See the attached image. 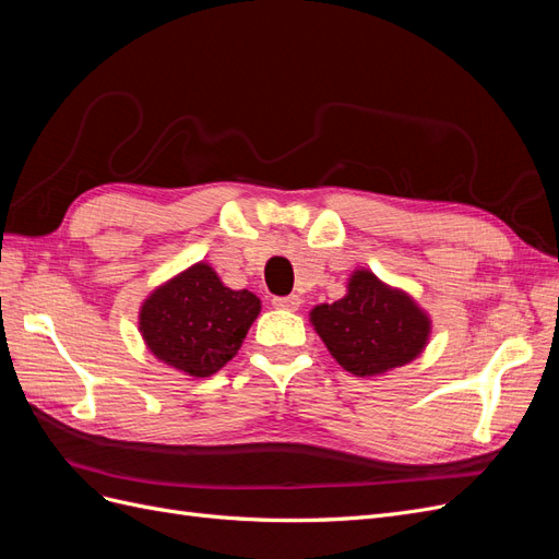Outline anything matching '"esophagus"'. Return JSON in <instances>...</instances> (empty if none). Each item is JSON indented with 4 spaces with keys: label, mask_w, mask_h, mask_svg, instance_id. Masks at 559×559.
Returning <instances> with one entry per match:
<instances>
[{
    "label": "esophagus",
    "mask_w": 559,
    "mask_h": 559,
    "mask_svg": "<svg viewBox=\"0 0 559 559\" xmlns=\"http://www.w3.org/2000/svg\"><path fill=\"white\" fill-rule=\"evenodd\" d=\"M300 296H275L273 298V306L277 308V310H298L300 308Z\"/></svg>",
    "instance_id": "obj_1"
}]
</instances>
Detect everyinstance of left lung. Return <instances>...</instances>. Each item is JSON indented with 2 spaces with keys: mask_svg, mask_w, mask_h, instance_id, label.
Segmentation results:
<instances>
[{
  "mask_svg": "<svg viewBox=\"0 0 559 559\" xmlns=\"http://www.w3.org/2000/svg\"><path fill=\"white\" fill-rule=\"evenodd\" d=\"M310 317L335 361L359 378L413 361L429 337L427 314L368 270L354 273L345 298L317 306Z\"/></svg>",
  "mask_w": 559,
  "mask_h": 559,
  "instance_id": "obj_1",
  "label": "left lung"
}]
</instances>
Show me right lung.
I'll use <instances>...</instances> for the list:
<instances>
[{
    "label": "right lung",
    "mask_w": 559,
    "mask_h": 559,
    "mask_svg": "<svg viewBox=\"0 0 559 559\" xmlns=\"http://www.w3.org/2000/svg\"><path fill=\"white\" fill-rule=\"evenodd\" d=\"M261 310L249 292H233L198 263L148 296L140 329L148 349L167 366L210 378L238 354Z\"/></svg>",
    "instance_id": "right-lung-1"
}]
</instances>
